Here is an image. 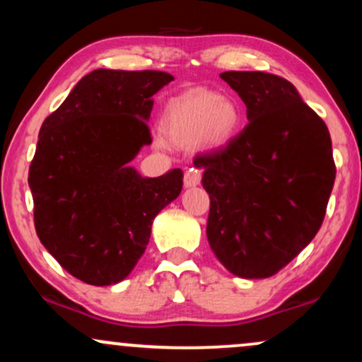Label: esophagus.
<instances>
[{
    "label": "esophagus",
    "mask_w": 362,
    "mask_h": 362,
    "mask_svg": "<svg viewBox=\"0 0 362 362\" xmlns=\"http://www.w3.org/2000/svg\"><path fill=\"white\" fill-rule=\"evenodd\" d=\"M201 178H202V172L199 168H189L184 175V184L185 187H194L201 184Z\"/></svg>",
    "instance_id": "1"
}]
</instances>
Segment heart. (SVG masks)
<instances>
[{"label":"heart","mask_w":362,"mask_h":362,"mask_svg":"<svg viewBox=\"0 0 362 362\" xmlns=\"http://www.w3.org/2000/svg\"><path fill=\"white\" fill-rule=\"evenodd\" d=\"M240 127L236 103L209 90H190L173 98L163 117L165 134L177 144L202 139L209 146H223L236 138Z\"/></svg>","instance_id":"b5f03b06"}]
</instances>
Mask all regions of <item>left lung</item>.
Listing matches in <instances>:
<instances>
[{"mask_svg":"<svg viewBox=\"0 0 362 362\" xmlns=\"http://www.w3.org/2000/svg\"><path fill=\"white\" fill-rule=\"evenodd\" d=\"M219 76L245 102L248 124L228 144L194 158L211 201L206 233L231 274L264 279L286 267L322 226L337 172L330 132L284 78Z\"/></svg>","mask_w":362,"mask_h":362,"instance_id":"left-lung-1","label":"left lung"}]
</instances>
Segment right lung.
<instances>
[{"mask_svg": "<svg viewBox=\"0 0 362 362\" xmlns=\"http://www.w3.org/2000/svg\"><path fill=\"white\" fill-rule=\"evenodd\" d=\"M172 80L151 69H95L40 127L28 168L37 236L86 284L126 279L153 219L180 194V168L143 178L127 165L151 143V97Z\"/></svg>", "mask_w": 362, "mask_h": 362, "instance_id": "add662e5", "label": "right lung"}]
</instances>
